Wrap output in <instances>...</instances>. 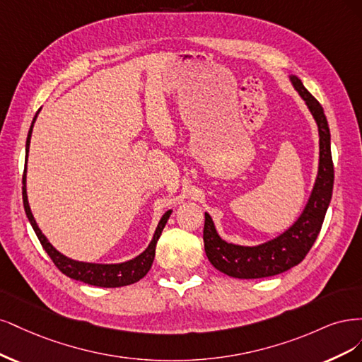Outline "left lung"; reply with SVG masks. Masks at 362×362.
<instances>
[{
  "label": "left lung",
  "instance_id": "left-lung-1",
  "mask_svg": "<svg viewBox=\"0 0 362 362\" xmlns=\"http://www.w3.org/2000/svg\"><path fill=\"white\" fill-rule=\"evenodd\" d=\"M291 83L308 105L317 122L320 135V164L316 185L305 211L281 236L259 247H239L227 243L218 236L212 218L204 214V251L209 262L218 271L235 278H264L286 272L305 259L316 242L323 219L328 211L334 186V162L331 155V134L319 100L300 83L291 76Z\"/></svg>",
  "mask_w": 362,
  "mask_h": 362
}]
</instances>
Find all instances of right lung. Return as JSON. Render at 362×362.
<instances>
[{
  "label": "right lung",
  "mask_w": 362,
  "mask_h": 362,
  "mask_svg": "<svg viewBox=\"0 0 362 362\" xmlns=\"http://www.w3.org/2000/svg\"><path fill=\"white\" fill-rule=\"evenodd\" d=\"M37 114L34 115V120H36ZM33 120V123H34ZM33 123L30 127V132L27 136V156H28V150H30V139H31V132H33ZM25 173H27V164H25V171H24V177H22V200H24V209L25 214L30 219V223L36 231V235L42 243L43 250L48 252V255L51 257V260L54 262V264L60 269L64 275H67L69 278H74L76 281H83L86 284L90 286H98V287H123V286H129L134 284L136 281H139L148 271L151 264H153L155 260V251H156V243L158 239L160 236L162 230H164L167 221L170 218L171 211H168L164 216L160 218L159 226L155 231L153 240L150 242L148 248L139 254L138 257H135L134 260H129L126 263H120V264H95V263H83V262H75L64 257L63 254L58 252L52 245L46 240V238L42 235L40 228L37 227L36 221H34V216L30 211L28 206V198H27V189H25Z\"/></svg>",
  "instance_id": "right-lung-1"
}]
</instances>
